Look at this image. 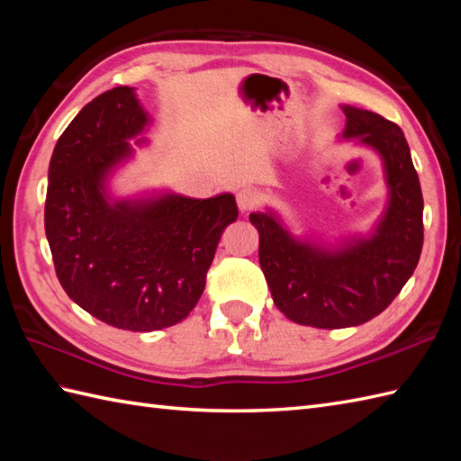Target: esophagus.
<instances>
[{
	"label": "esophagus",
	"instance_id": "obj_1",
	"mask_svg": "<svg viewBox=\"0 0 461 461\" xmlns=\"http://www.w3.org/2000/svg\"><path fill=\"white\" fill-rule=\"evenodd\" d=\"M236 200H238V205H240L241 212H249L259 203V194L253 188H243V190L238 192Z\"/></svg>",
	"mask_w": 461,
	"mask_h": 461
}]
</instances>
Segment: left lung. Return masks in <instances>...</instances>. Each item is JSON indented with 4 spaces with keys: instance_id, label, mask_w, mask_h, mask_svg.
Returning <instances> with one entry per match:
<instances>
[{
    "instance_id": "left-lung-1",
    "label": "left lung",
    "mask_w": 461,
    "mask_h": 461,
    "mask_svg": "<svg viewBox=\"0 0 461 461\" xmlns=\"http://www.w3.org/2000/svg\"><path fill=\"white\" fill-rule=\"evenodd\" d=\"M345 136L384 158L390 203L375 236L335 253L299 243L271 213H251L259 266L277 309L299 325L345 329L380 315L412 276L424 246V198L408 142L384 116L345 106Z\"/></svg>"
}]
</instances>
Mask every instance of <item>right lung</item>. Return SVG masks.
Instances as JSON below:
<instances>
[{
  "mask_svg": "<svg viewBox=\"0 0 461 461\" xmlns=\"http://www.w3.org/2000/svg\"><path fill=\"white\" fill-rule=\"evenodd\" d=\"M146 122L131 86L85 104L55 144L45 200V233L65 293L106 325L132 332L190 315L221 233L238 220L231 194L104 200V174L131 154L126 140Z\"/></svg>",
  "mask_w": 461,
  "mask_h": 461,
  "instance_id": "1",
  "label": "right lung"
}]
</instances>
